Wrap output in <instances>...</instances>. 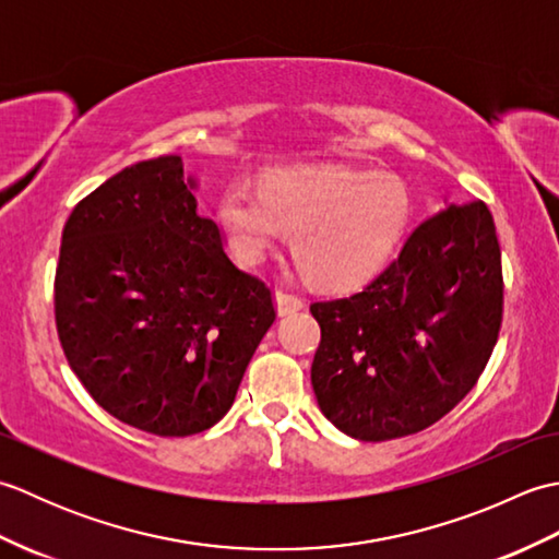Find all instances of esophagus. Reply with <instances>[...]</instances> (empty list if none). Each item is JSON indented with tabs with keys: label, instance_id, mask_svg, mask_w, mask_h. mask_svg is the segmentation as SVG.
Returning <instances> with one entry per match:
<instances>
[{
	"label": "esophagus",
	"instance_id": "1",
	"mask_svg": "<svg viewBox=\"0 0 559 559\" xmlns=\"http://www.w3.org/2000/svg\"><path fill=\"white\" fill-rule=\"evenodd\" d=\"M276 307H278V314H293L298 312L305 307V300L300 298L298 293H290V290H276Z\"/></svg>",
	"mask_w": 559,
	"mask_h": 559
}]
</instances>
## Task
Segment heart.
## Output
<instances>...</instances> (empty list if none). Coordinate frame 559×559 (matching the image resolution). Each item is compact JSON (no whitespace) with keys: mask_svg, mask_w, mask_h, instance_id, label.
Returning <instances> with one entry per match:
<instances>
[{"mask_svg":"<svg viewBox=\"0 0 559 559\" xmlns=\"http://www.w3.org/2000/svg\"><path fill=\"white\" fill-rule=\"evenodd\" d=\"M408 189L399 177L331 165L271 177L266 189L235 180L216 218L235 257L261 264L295 233V259L324 288H353L382 269L406 228Z\"/></svg>","mask_w":559,"mask_h":559,"instance_id":"b5f03b06","label":"heart"}]
</instances>
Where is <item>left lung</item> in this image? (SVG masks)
<instances>
[{
	"label": "left lung",
	"instance_id": "8db88e82",
	"mask_svg": "<svg viewBox=\"0 0 559 559\" xmlns=\"http://www.w3.org/2000/svg\"><path fill=\"white\" fill-rule=\"evenodd\" d=\"M502 252L485 201L423 221L391 264L348 298L312 302L319 408L362 442L435 425L476 386L500 336Z\"/></svg>",
	"mask_w": 559,
	"mask_h": 559
}]
</instances>
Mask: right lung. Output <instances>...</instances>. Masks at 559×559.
<instances>
[{"label": "right lung", "mask_w": 559, "mask_h": 559, "mask_svg": "<svg viewBox=\"0 0 559 559\" xmlns=\"http://www.w3.org/2000/svg\"><path fill=\"white\" fill-rule=\"evenodd\" d=\"M192 189L180 156L129 165L71 211L55 273L69 367L98 406L158 437L216 425L276 319Z\"/></svg>", "instance_id": "add662e5"}]
</instances>
